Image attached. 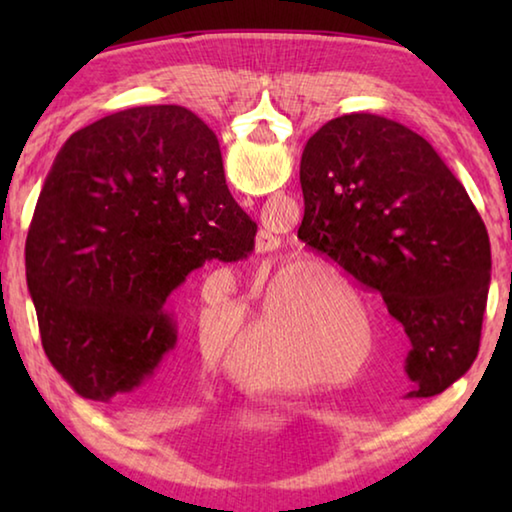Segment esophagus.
<instances>
[{
    "mask_svg": "<svg viewBox=\"0 0 512 512\" xmlns=\"http://www.w3.org/2000/svg\"><path fill=\"white\" fill-rule=\"evenodd\" d=\"M277 244H280V239H275L271 232L266 230H259L257 235V253H273V250L277 248Z\"/></svg>",
    "mask_w": 512,
    "mask_h": 512,
    "instance_id": "34e87169",
    "label": "esophagus"
}]
</instances>
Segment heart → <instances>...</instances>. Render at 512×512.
Masks as SVG:
<instances>
[{"label": "heart", "mask_w": 512, "mask_h": 512, "mask_svg": "<svg viewBox=\"0 0 512 512\" xmlns=\"http://www.w3.org/2000/svg\"><path fill=\"white\" fill-rule=\"evenodd\" d=\"M318 273L334 280V284H339L341 289H348L339 268L323 264L318 266ZM318 287L327 289V284L323 282ZM239 323V311H210L201 318L207 350H212L214 357L221 359L223 370L239 381L241 386L253 388V391L296 393L318 384L320 379L314 372L289 366L293 354L300 350V343L307 334L309 320L305 316L287 307H264L250 320L248 339L239 348L223 354V350L235 339V329ZM361 323L370 332L368 320L361 318Z\"/></svg>", "instance_id": "obj_1"}]
</instances>
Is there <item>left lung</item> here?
<instances>
[{
    "instance_id": "8db88e82",
    "label": "left lung",
    "mask_w": 512,
    "mask_h": 512,
    "mask_svg": "<svg viewBox=\"0 0 512 512\" xmlns=\"http://www.w3.org/2000/svg\"><path fill=\"white\" fill-rule=\"evenodd\" d=\"M298 239L332 257L413 343L409 397L440 395L479 354L490 289L488 230L447 164L393 119L352 112L309 137Z\"/></svg>"
}]
</instances>
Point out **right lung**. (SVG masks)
<instances>
[{"mask_svg": "<svg viewBox=\"0 0 512 512\" xmlns=\"http://www.w3.org/2000/svg\"><path fill=\"white\" fill-rule=\"evenodd\" d=\"M255 232L192 110L128 108L76 131L24 250L51 366L85 400L133 393L176 348L171 293L205 262L246 259Z\"/></svg>", "mask_w": 512, "mask_h": 512, "instance_id": "right-lung-1", "label": "right lung"}]
</instances>
